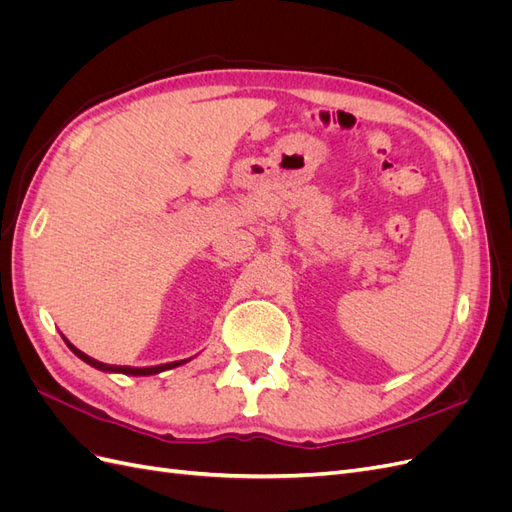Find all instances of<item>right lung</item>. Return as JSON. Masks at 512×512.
Instances as JSON below:
<instances>
[{"instance_id":"add662e5","label":"right lung","mask_w":512,"mask_h":512,"mask_svg":"<svg viewBox=\"0 0 512 512\" xmlns=\"http://www.w3.org/2000/svg\"><path fill=\"white\" fill-rule=\"evenodd\" d=\"M64 337V335H61ZM64 342H66V346L79 356L81 361H85L87 365H91V367H96V369H100V371H106V374H123V376H156V374H160V371H166V369H173V367H179V365H185L188 361H192V359H183V361H173V363H162V365H153V367H130V365H108V363H100V361H96V359H91V356H87L85 352H81L79 348L76 346H72L68 339L64 337Z\"/></svg>"}]
</instances>
